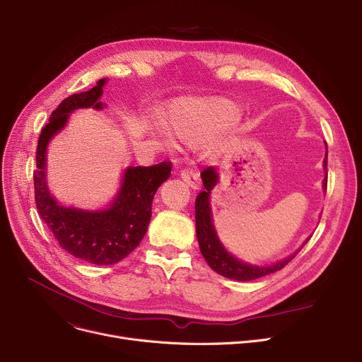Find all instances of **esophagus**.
Instances as JSON below:
<instances>
[{
    "label": "esophagus",
    "instance_id": "34e87169",
    "mask_svg": "<svg viewBox=\"0 0 362 362\" xmlns=\"http://www.w3.org/2000/svg\"><path fill=\"white\" fill-rule=\"evenodd\" d=\"M180 177L183 182H186L192 189L198 190L201 187V177L195 170H190V168H185L180 173Z\"/></svg>",
    "mask_w": 362,
    "mask_h": 362
}]
</instances>
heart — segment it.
Listing matches in <instances>:
<instances>
[{"mask_svg": "<svg viewBox=\"0 0 362 362\" xmlns=\"http://www.w3.org/2000/svg\"><path fill=\"white\" fill-rule=\"evenodd\" d=\"M237 106L227 99H182L168 107L164 124L180 141L199 144L227 128L238 117ZM221 141L211 144V153L218 154Z\"/></svg>", "mask_w": 362, "mask_h": 362, "instance_id": "obj_1", "label": "heart"}]
</instances>
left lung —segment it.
I'll list each match as a JSON object with an SVG mask.
<instances>
[{
  "label": "left lung",
  "mask_w": 362,
  "mask_h": 362,
  "mask_svg": "<svg viewBox=\"0 0 362 362\" xmlns=\"http://www.w3.org/2000/svg\"><path fill=\"white\" fill-rule=\"evenodd\" d=\"M325 170L327 167V154L325 157ZM202 182L205 189L197 197L195 201V220H197V237L202 256L205 257L206 263L211 267L212 271L220 274L226 278L235 279V281H253L262 276H267L269 274H274L276 271H281L285 264L290 263L296 255L301 250V247L308 242V238L303 243V246L293 253L276 263L268 264V267H257V264H250L243 260L237 259L231 253L227 252V249L220 242L218 235H216L214 223H212V211L209 204V197L212 189L218 183V168L216 167H206L205 170L201 173ZM327 187V173L323 180V189Z\"/></svg>",
  "instance_id": "obj_1"
}]
</instances>
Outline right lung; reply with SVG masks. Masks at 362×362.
Listing matches in <instances>:
<instances>
[{"instance_id":"add662e5","label":"right lung","mask_w":362,"mask_h":362,"mask_svg":"<svg viewBox=\"0 0 362 362\" xmlns=\"http://www.w3.org/2000/svg\"><path fill=\"white\" fill-rule=\"evenodd\" d=\"M106 78L91 90L72 94L52 112L40 132L36 150L35 199L40 218L69 255L93 264H113L125 259L144 238L151 220L157 189L170 177L172 163L128 167L113 202L100 211L66 208L57 202L46 185V148L77 109H103L100 98Z\"/></svg>"}]
</instances>
